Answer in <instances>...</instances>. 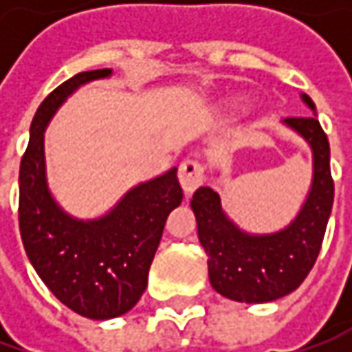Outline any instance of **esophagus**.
I'll return each mask as SVG.
<instances>
[{"mask_svg": "<svg viewBox=\"0 0 352 352\" xmlns=\"http://www.w3.org/2000/svg\"><path fill=\"white\" fill-rule=\"evenodd\" d=\"M178 178H180V184H182L184 194H186V196L194 194L197 188L204 184V178H206V174H204V164H199L197 160H192V158L184 160L182 164H180Z\"/></svg>", "mask_w": 352, "mask_h": 352, "instance_id": "obj_1", "label": "esophagus"}]
</instances>
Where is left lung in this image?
I'll return each mask as SVG.
<instances>
[{
	"label": "left lung",
	"instance_id": "left-lung-1",
	"mask_svg": "<svg viewBox=\"0 0 352 352\" xmlns=\"http://www.w3.org/2000/svg\"><path fill=\"white\" fill-rule=\"evenodd\" d=\"M302 100L316 113L309 96L302 94ZM284 125L302 135L314 155L309 194L288 227L268 235L245 233L225 215L221 197L208 186L197 188L190 201L208 254L211 286L235 302L264 304L296 290L318 261L331 215L335 186L325 131L316 116L286 117Z\"/></svg>",
	"mask_w": 352,
	"mask_h": 352
}]
</instances>
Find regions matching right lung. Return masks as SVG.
Instances as JSON below:
<instances>
[{
  "label": "right lung",
  "mask_w": 352,
  "mask_h": 352,
  "mask_svg": "<svg viewBox=\"0 0 352 352\" xmlns=\"http://www.w3.org/2000/svg\"><path fill=\"white\" fill-rule=\"evenodd\" d=\"M109 68L80 72L38 105L19 168V231L27 256L47 288L88 319L127 314L141 300L166 217L182 204L176 168L129 190L109 213L82 221L50 196L45 129L64 100Z\"/></svg>",
  "instance_id": "1"
}]
</instances>
